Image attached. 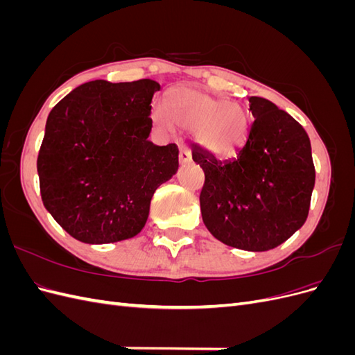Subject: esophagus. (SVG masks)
Instances as JSON below:
<instances>
[{
	"instance_id": "obj_1",
	"label": "esophagus",
	"mask_w": 355,
	"mask_h": 355,
	"mask_svg": "<svg viewBox=\"0 0 355 355\" xmlns=\"http://www.w3.org/2000/svg\"><path fill=\"white\" fill-rule=\"evenodd\" d=\"M179 161H180V164H188L191 161V151L188 146L182 145L179 148Z\"/></svg>"
}]
</instances>
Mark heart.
I'll return each instance as SVG.
<instances>
[{"label":"heart","mask_w":355,"mask_h":355,"mask_svg":"<svg viewBox=\"0 0 355 355\" xmlns=\"http://www.w3.org/2000/svg\"><path fill=\"white\" fill-rule=\"evenodd\" d=\"M170 110L163 103L153 106V120L164 128L176 123L193 132L197 144L210 155L227 157L245 142L250 115L241 105L194 89L180 87L170 94Z\"/></svg>","instance_id":"b5f03b06"}]
</instances>
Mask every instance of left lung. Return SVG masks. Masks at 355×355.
<instances>
[{"instance_id": "left-lung-1", "label": "left lung", "mask_w": 355, "mask_h": 355, "mask_svg": "<svg viewBox=\"0 0 355 355\" xmlns=\"http://www.w3.org/2000/svg\"><path fill=\"white\" fill-rule=\"evenodd\" d=\"M249 102L254 120L237 157L219 161L192 148V159L204 171L201 216L213 237L265 252L305 223L315 168L305 128L270 101Z\"/></svg>"}]
</instances>
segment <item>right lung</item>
I'll return each instance as SVG.
<instances>
[{"label": "right lung", "mask_w": 355, "mask_h": 355, "mask_svg": "<svg viewBox=\"0 0 355 355\" xmlns=\"http://www.w3.org/2000/svg\"><path fill=\"white\" fill-rule=\"evenodd\" d=\"M153 80L78 85L49 114L37 170L44 207L75 240L106 244L145 227L155 189L176 175L179 149L148 141Z\"/></svg>", "instance_id": "add662e5"}]
</instances>
